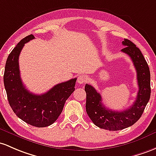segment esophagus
Masks as SVG:
<instances>
[{"label": "esophagus", "instance_id": "obj_1", "mask_svg": "<svg viewBox=\"0 0 156 156\" xmlns=\"http://www.w3.org/2000/svg\"><path fill=\"white\" fill-rule=\"evenodd\" d=\"M87 80H88V77L84 74H80L79 75L78 79H77V83L79 84H83L85 82H87Z\"/></svg>", "mask_w": 156, "mask_h": 156}]
</instances>
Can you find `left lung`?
Returning a JSON list of instances; mask_svg holds the SVG:
<instances>
[{
    "label": "left lung",
    "mask_w": 156,
    "mask_h": 156,
    "mask_svg": "<svg viewBox=\"0 0 156 156\" xmlns=\"http://www.w3.org/2000/svg\"><path fill=\"white\" fill-rule=\"evenodd\" d=\"M122 44L125 48L121 51L129 56L137 72L139 89L132 106L121 112L108 109L103 104L101 95L93 86L88 84L85 86V108L88 117L97 126L110 131L123 129L136 123L144 111L151 93L150 68L143 54L129 39L124 38Z\"/></svg>",
    "instance_id": "left-lung-1"
}]
</instances>
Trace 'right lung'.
Returning a JSON list of instances; mask_svg holds the SVG:
<instances>
[{
  "label": "right lung",
  "instance_id": "obj_1",
  "mask_svg": "<svg viewBox=\"0 0 156 156\" xmlns=\"http://www.w3.org/2000/svg\"><path fill=\"white\" fill-rule=\"evenodd\" d=\"M33 38V34L24 38L9 53L4 83L9 105L18 118L36 127H46L53 124L62 113L65 101L74 91L76 78L56 85L43 94L28 91L20 76L18 58L25 43Z\"/></svg>",
  "mask_w": 156,
  "mask_h": 156
}]
</instances>
